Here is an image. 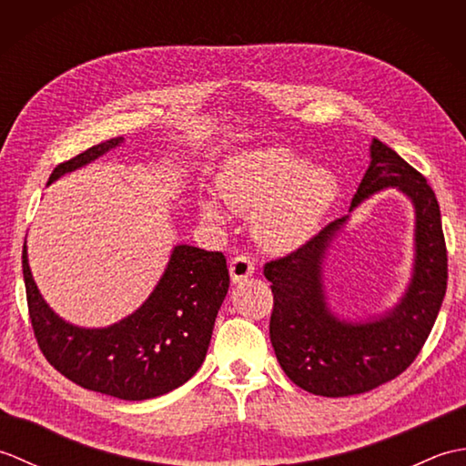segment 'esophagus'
Here are the masks:
<instances>
[{
  "label": "esophagus",
  "mask_w": 466,
  "mask_h": 466,
  "mask_svg": "<svg viewBox=\"0 0 466 466\" xmlns=\"http://www.w3.org/2000/svg\"><path fill=\"white\" fill-rule=\"evenodd\" d=\"M228 270H230L232 282H240L254 274V262L248 258V256H236V258L230 260Z\"/></svg>",
  "instance_id": "34e87169"
}]
</instances>
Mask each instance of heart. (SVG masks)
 Wrapping results in <instances>:
<instances>
[{"label":"heart","instance_id":"1","mask_svg":"<svg viewBox=\"0 0 466 466\" xmlns=\"http://www.w3.org/2000/svg\"><path fill=\"white\" fill-rule=\"evenodd\" d=\"M218 196L238 214H252V232L264 248L290 252L309 242L332 208L339 184L320 166H304L284 147L228 157L216 174ZM202 218L222 222L224 208L212 196L198 202Z\"/></svg>","mask_w":466,"mask_h":466}]
</instances>
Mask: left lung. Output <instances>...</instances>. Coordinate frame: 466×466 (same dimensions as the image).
I'll return each mask as SVG.
<instances>
[{
	"mask_svg": "<svg viewBox=\"0 0 466 466\" xmlns=\"http://www.w3.org/2000/svg\"><path fill=\"white\" fill-rule=\"evenodd\" d=\"M386 187H397L414 206L412 279L389 312L350 322L326 302L322 264L349 216L264 266L274 294L270 342L276 359L296 386L319 397H352L397 379L427 342L447 292V244L437 196L420 172L374 137L370 166L350 212Z\"/></svg>",
	"mask_w": 466,
	"mask_h": 466,
	"instance_id": "obj_1",
	"label": "left lung"
}]
</instances>
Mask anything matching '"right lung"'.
<instances>
[{"mask_svg":"<svg viewBox=\"0 0 466 466\" xmlns=\"http://www.w3.org/2000/svg\"><path fill=\"white\" fill-rule=\"evenodd\" d=\"M122 142L124 137H114L59 164L47 184ZM22 266L29 319L47 362L84 389L122 400L162 397L192 379L206 359L218 310L230 286L222 252L177 244L140 309L106 329H80L59 319L42 299L25 246Z\"/></svg>","mask_w":466,"mask_h":466,"instance_id":"right-lung-1","label":"right lung"}]
</instances>
